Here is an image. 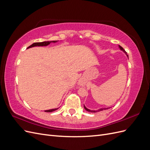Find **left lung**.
<instances>
[{
	"label": "left lung",
	"instance_id": "left-lung-1",
	"mask_svg": "<svg viewBox=\"0 0 150 150\" xmlns=\"http://www.w3.org/2000/svg\"><path fill=\"white\" fill-rule=\"evenodd\" d=\"M119 47H120V49L121 50V51H123V52L126 54V56H128V54H127V52L125 51V50L123 48H122L121 46H119ZM84 108L85 110H86V111H88V112H98V111H103V110H108V109L110 108H101V109H99V110H98V111H94V110H89V109H88V108H86L84 105Z\"/></svg>",
	"mask_w": 150,
	"mask_h": 150
}]
</instances>
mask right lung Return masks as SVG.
Instances as JSON below:
<instances>
[{"label":"right lung","instance_id":"right-lung-1","mask_svg":"<svg viewBox=\"0 0 150 150\" xmlns=\"http://www.w3.org/2000/svg\"><path fill=\"white\" fill-rule=\"evenodd\" d=\"M57 40H52V41H44V42H35V43H33L32 45H30V46H29L28 47V48H30V47H34V46H47V45L50 44V43L51 42H56ZM58 108H56V109H52V110H46L44 111L45 112H52V111H54L57 110Z\"/></svg>","mask_w":150,"mask_h":150}]
</instances>
